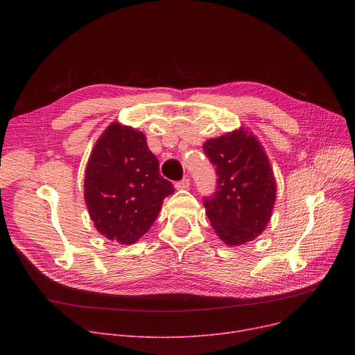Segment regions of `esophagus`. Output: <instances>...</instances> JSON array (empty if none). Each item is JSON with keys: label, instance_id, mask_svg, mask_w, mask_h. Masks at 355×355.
Returning <instances> with one entry per match:
<instances>
[{"label": "esophagus", "instance_id": "obj_1", "mask_svg": "<svg viewBox=\"0 0 355 355\" xmlns=\"http://www.w3.org/2000/svg\"><path fill=\"white\" fill-rule=\"evenodd\" d=\"M189 187H190V180L189 178H184V180L175 182V189L177 190H187Z\"/></svg>", "mask_w": 355, "mask_h": 355}]
</instances>
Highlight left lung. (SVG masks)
<instances>
[{
    "label": "left lung",
    "instance_id": "obj_1",
    "mask_svg": "<svg viewBox=\"0 0 355 355\" xmlns=\"http://www.w3.org/2000/svg\"><path fill=\"white\" fill-rule=\"evenodd\" d=\"M202 148L218 177L214 197L204 200L211 227L227 246L245 245L265 232L276 201L268 154L243 126L207 139Z\"/></svg>",
    "mask_w": 355,
    "mask_h": 355
}]
</instances>
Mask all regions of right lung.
<instances>
[{
    "mask_svg": "<svg viewBox=\"0 0 355 355\" xmlns=\"http://www.w3.org/2000/svg\"><path fill=\"white\" fill-rule=\"evenodd\" d=\"M85 202L96 230L134 245L151 229L165 197L174 193L141 130L112 122L93 146L85 170Z\"/></svg>",
    "mask_w": 355,
    "mask_h": 355,
    "instance_id": "1",
    "label": "right lung"
}]
</instances>
